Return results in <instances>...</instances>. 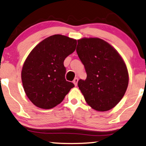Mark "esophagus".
Segmentation results:
<instances>
[{
	"mask_svg": "<svg viewBox=\"0 0 146 146\" xmlns=\"http://www.w3.org/2000/svg\"><path fill=\"white\" fill-rule=\"evenodd\" d=\"M78 78H75L73 80V83H74V84L76 86L78 84Z\"/></svg>",
	"mask_w": 146,
	"mask_h": 146,
	"instance_id": "34e87169",
	"label": "esophagus"
}]
</instances>
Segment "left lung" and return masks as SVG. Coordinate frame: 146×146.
I'll return each mask as SVG.
<instances>
[{"mask_svg":"<svg viewBox=\"0 0 146 146\" xmlns=\"http://www.w3.org/2000/svg\"><path fill=\"white\" fill-rule=\"evenodd\" d=\"M76 52L87 74L78 82L86 103L96 111L115 107L122 99L129 82L128 72L117 51L98 38L78 40Z\"/></svg>","mask_w":146,"mask_h":146,"instance_id":"left-lung-1","label":"left lung"}]
</instances>
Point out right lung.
<instances>
[{
  "mask_svg": "<svg viewBox=\"0 0 146 146\" xmlns=\"http://www.w3.org/2000/svg\"><path fill=\"white\" fill-rule=\"evenodd\" d=\"M76 44V40L55 35L43 40L30 52L21 78L26 94L36 106L52 108L74 87L66 80L64 61L74 52Z\"/></svg>",
  "mask_w": 146,
  "mask_h": 146,
  "instance_id": "obj_1",
  "label": "right lung"
}]
</instances>
